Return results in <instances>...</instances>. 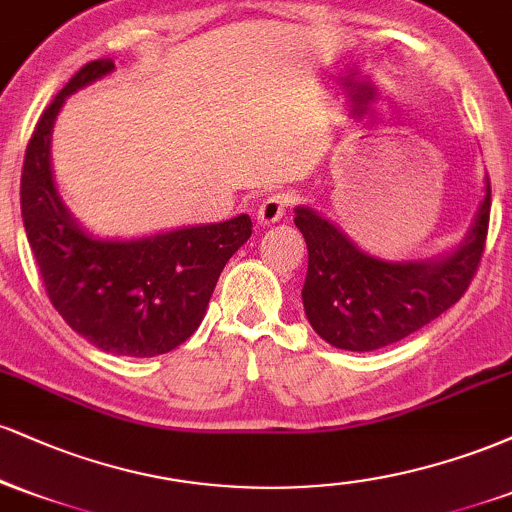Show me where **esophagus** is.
I'll list each match as a JSON object with an SVG mask.
<instances>
[{"label": "esophagus", "instance_id": "1", "mask_svg": "<svg viewBox=\"0 0 512 512\" xmlns=\"http://www.w3.org/2000/svg\"><path fill=\"white\" fill-rule=\"evenodd\" d=\"M298 199V192L296 190H281V192H274V195H269L267 199H262V204L257 207V221L264 223V226H269V223L279 221L281 216L286 214V209L293 207Z\"/></svg>", "mask_w": 512, "mask_h": 512}]
</instances>
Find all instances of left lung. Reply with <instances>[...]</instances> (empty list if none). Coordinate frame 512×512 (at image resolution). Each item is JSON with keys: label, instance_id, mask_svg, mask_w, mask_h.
<instances>
[{"label": "left lung", "instance_id": "left-lung-1", "mask_svg": "<svg viewBox=\"0 0 512 512\" xmlns=\"http://www.w3.org/2000/svg\"><path fill=\"white\" fill-rule=\"evenodd\" d=\"M491 216V185L472 231L438 262H385L358 250L313 209H296L308 245L303 308L325 342L346 351H373L421 330L452 308L477 274Z\"/></svg>", "mask_w": 512, "mask_h": 512}]
</instances>
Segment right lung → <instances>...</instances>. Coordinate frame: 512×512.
<instances>
[{
	"instance_id": "right-lung-1",
	"label": "right lung",
	"mask_w": 512,
	"mask_h": 512,
	"mask_svg": "<svg viewBox=\"0 0 512 512\" xmlns=\"http://www.w3.org/2000/svg\"><path fill=\"white\" fill-rule=\"evenodd\" d=\"M93 60L35 125L21 173V216L50 303L74 332L117 356L168 354L195 334L216 281L252 233L248 214L144 240H98L76 226L57 195L50 134L64 98L110 74Z\"/></svg>"
}]
</instances>
